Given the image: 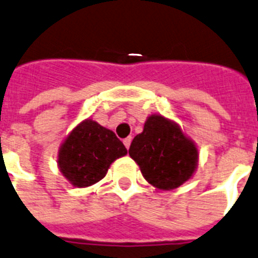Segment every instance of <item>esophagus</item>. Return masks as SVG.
Wrapping results in <instances>:
<instances>
[{
  "label": "esophagus",
  "mask_w": 258,
  "mask_h": 258,
  "mask_svg": "<svg viewBox=\"0 0 258 258\" xmlns=\"http://www.w3.org/2000/svg\"><path fill=\"white\" fill-rule=\"evenodd\" d=\"M131 140H132L131 138H126L124 140H123V144H124V147H126L127 149H128L130 145H131Z\"/></svg>",
  "instance_id": "1"
}]
</instances>
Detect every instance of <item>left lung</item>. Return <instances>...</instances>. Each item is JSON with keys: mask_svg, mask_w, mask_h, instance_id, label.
I'll return each mask as SVG.
<instances>
[{"mask_svg": "<svg viewBox=\"0 0 258 258\" xmlns=\"http://www.w3.org/2000/svg\"><path fill=\"white\" fill-rule=\"evenodd\" d=\"M147 182L160 189H174L187 182L197 167L199 152L176 123L151 115L128 149Z\"/></svg>", "mask_w": 258, "mask_h": 258, "instance_id": "obj_1", "label": "left lung"}]
</instances>
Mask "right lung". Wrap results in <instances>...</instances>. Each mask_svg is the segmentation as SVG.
Segmentation results:
<instances>
[{"mask_svg": "<svg viewBox=\"0 0 258 258\" xmlns=\"http://www.w3.org/2000/svg\"><path fill=\"white\" fill-rule=\"evenodd\" d=\"M127 149L110 130L86 119L71 131L58 152V166L75 187H88L106 175L111 163Z\"/></svg>", "mask_w": 258, "mask_h": 258, "instance_id": "1", "label": "right lung"}]
</instances>
